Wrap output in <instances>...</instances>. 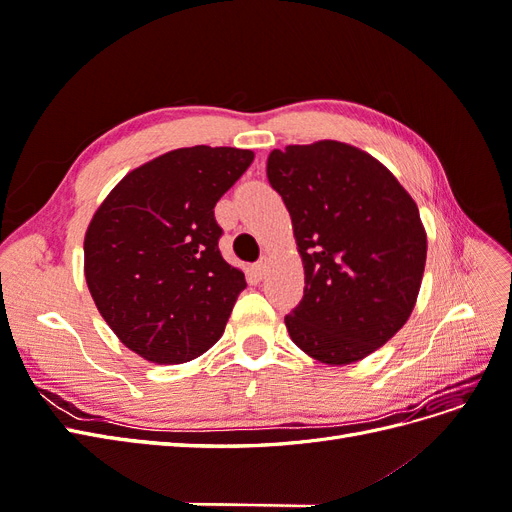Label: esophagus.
Masks as SVG:
<instances>
[{
  "instance_id": "obj_1",
  "label": "esophagus",
  "mask_w": 512,
  "mask_h": 512,
  "mask_svg": "<svg viewBox=\"0 0 512 512\" xmlns=\"http://www.w3.org/2000/svg\"><path fill=\"white\" fill-rule=\"evenodd\" d=\"M254 271L258 273V277H265V275H267V271H269V260H267V258H262L260 262H256Z\"/></svg>"
}]
</instances>
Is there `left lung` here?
<instances>
[{"instance_id":"obj_1","label":"left lung","mask_w":512,"mask_h":512,"mask_svg":"<svg viewBox=\"0 0 512 512\" xmlns=\"http://www.w3.org/2000/svg\"><path fill=\"white\" fill-rule=\"evenodd\" d=\"M303 260L301 303L284 318L312 359L350 365L408 322L427 232L414 198L374 156L339 141L288 145L267 160Z\"/></svg>"}]
</instances>
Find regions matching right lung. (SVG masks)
Here are the masks:
<instances>
[{"mask_svg":"<svg viewBox=\"0 0 512 512\" xmlns=\"http://www.w3.org/2000/svg\"><path fill=\"white\" fill-rule=\"evenodd\" d=\"M254 162L237 147H183L123 177L85 232V280L119 342L158 365L188 363L224 333L241 269L222 258L213 207Z\"/></svg>","mask_w":512,"mask_h":512,"instance_id":"1","label":"right lung"}]
</instances>
